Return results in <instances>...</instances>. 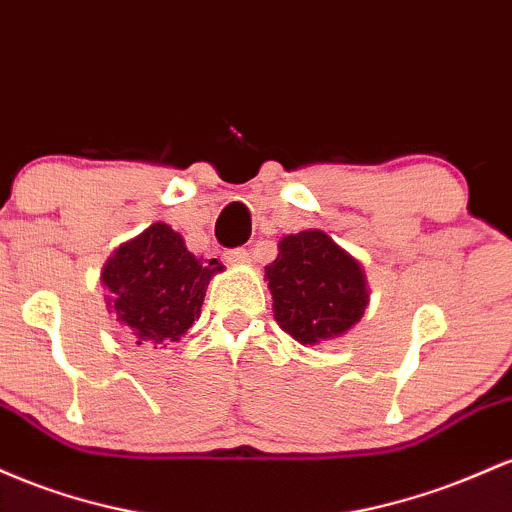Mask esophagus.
<instances>
[{"mask_svg":"<svg viewBox=\"0 0 512 512\" xmlns=\"http://www.w3.org/2000/svg\"><path fill=\"white\" fill-rule=\"evenodd\" d=\"M225 258L229 263H237V266H246V263H251V254L246 249H229Z\"/></svg>","mask_w":512,"mask_h":512,"instance_id":"1","label":"esophagus"}]
</instances>
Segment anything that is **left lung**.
<instances>
[{
    "instance_id": "obj_1",
    "label": "left lung",
    "mask_w": 512,
    "mask_h": 512,
    "mask_svg": "<svg viewBox=\"0 0 512 512\" xmlns=\"http://www.w3.org/2000/svg\"><path fill=\"white\" fill-rule=\"evenodd\" d=\"M266 280L275 321L302 346L346 333L370 297L360 263L321 229L283 237Z\"/></svg>"
}]
</instances>
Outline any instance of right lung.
Masks as SVG:
<instances>
[{
	"instance_id": "obj_1",
	"label": "right lung",
	"mask_w": 512,
	"mask_h": 512,
	"mask_svg": "<svg viewBox=\"0 0 512 512\" xmlns=\"http://www.w3.org/2000/svg\"><path fill=\"white\" fill-rule=\"evenodd\" d=\"M217 258H195L183 237L164 222L120 244L103 266L108 307L137 343L169 346L200 317L210 278L222 271Z\"/></svg>"
}]
</instances>
